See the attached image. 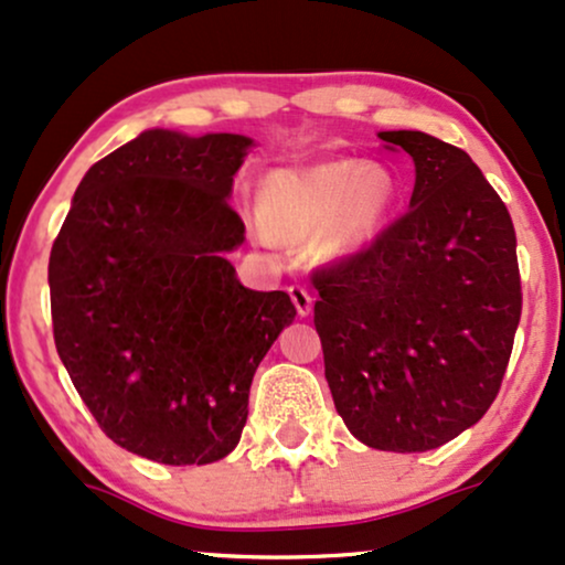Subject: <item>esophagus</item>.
I'll use <instances>...</instances> for the list:
<instances>
[{
	"label": "esophagus",
	"mask_w": 565,
	"mask_h": 565,
	"mask_svg": "<svg viewBox=\"0 0 565 565\" xmlns=\"http://www.w3.org/2000/svg\"><path fill=\"white\" fill-rule=\"evenodd\" d=\"M289 297H291V302H295L297 313H300V316L310 313V308H313V297L308 295V289L300 287V284H291Z\"/></svg>",
	"instance_id": "34e87169"
}]
</instances>
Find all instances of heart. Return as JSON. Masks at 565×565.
Wrapping results in <instances>:
<instances>
[{
    "label": "heart",
    "instance_id": "1",
    "mask_svg": "<svg viewBox=\"0 0 565 565\" xmlns=\"http://www.w3.org/2000/svg\"><path fill=\"white\" fill-rule=\"evenodd\" d=\"M398 180L385 164L332 159L281 167L257 183V217L270 236L305 242L319 233V252L340 257L380 236L393 215Z\"/></svg>",
    "mask_w": 565,
    "mask_h": 565
}]
</instances>
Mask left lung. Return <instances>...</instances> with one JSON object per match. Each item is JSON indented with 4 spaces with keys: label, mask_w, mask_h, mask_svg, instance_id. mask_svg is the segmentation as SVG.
Returning <instances> with one entry per match:
<instances>
[{
    "label": "left lung",
    "mask_w": 565,
    "mask_h": 565,
    "mask_svg": "<svg viewBox=\"0 0 565 565\" xmlns=\"http://www.w3.org/2000/svg\"><path fill=\"white\" fill-rule=\"evenodd\" d=\"M414 161L408 212L313 274L316 332L337 414L380 451H430L494 404L521 321L515 228L462 148L380 132Z\"/></svg>",
    "instance_id": "8db88e82"
}]
</instances>
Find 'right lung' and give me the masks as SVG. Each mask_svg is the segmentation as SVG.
I'll return each mask as SVG.
<instances>
[{
  "mask_svg": "<svg viewBox=\"0 0 565 565\" xmlns=\"http://www.w3.org/2000/svg\"><path fill=\"white\" fill-rule=\"evenodd\" d=\"M252 138L146 129L87 170L50 252L55 348L114 444L161 465L236 449L249 385L297 310L246 289L233 174Z\"/></svg>",
  "mask_w": 565,
  "mask_h": 565,
  "instance_id": "obj_1",
  "label": "right lung"
}]
</instances>
